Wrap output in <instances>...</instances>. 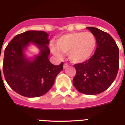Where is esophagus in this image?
Wrapping results in <instances>:
<instances>
[{
	"instance_id": "obj_1",
	"label": "esophagus",
	"mask_w": 125,
	"mask_h": 125,
	"mask_svg": "<svg viewBox=\"0 0 125 125\" xmlns=\"http://www.w3.org/2000/svg\"><path fill=\"white\" fill-rule=\"evenodd\" d=\"M68 64L67 63H64V66H63V68H68Z\"/></svg>"
}]
</instances>
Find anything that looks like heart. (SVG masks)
I'll return each instance as SVG.
<instances>
[{
  "label": "heart",
  "mask_w": 125,
  "mask_h": 125,
  "mask_svg": "<svg viewBox=\"0 0 125 125\" xmlns=\"http://www.w3.org/2000/svg\"><path fill=\"white\" fill-rule=\"evenodd\" d=\"M96 40L91 32H73L62 35L55 40V46H50L52 53L61 57L62 53H67L69 60L74 64L87 61L93 54Z\"/></svg>",
  "instance_id": "obj_1"
}]
</instances>
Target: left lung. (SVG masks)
<instances>
[{"mask_svg":"<svg viewBox=\"0 0 125 125\" xmlns=\"http://www.w3.org/2000/svg\"><path fill=\"white\" fill-rule=\"evenodd\" d=\"M96 40V49L87 61L74 65L76 75L73 80L75 87L85 94L104 92L114 82L119 70V48L107 32L87 27Z\"/></svg>","mask_w":125,"mask_h":125,"instance_id":"obj_1","label":"left lung"}]
</instances>
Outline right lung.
I'll return each mask as SVG.
<instances>
[{
    "label": "right lung",
    "mask_w": 125,
    "mask_h": 125,
    "mask_svg": "<svg viewBox=\"0 0 125 125\" xmlns=\"http://www.w3.org/2000/svg\"><path fill=\"white\" fill-rule=\"evenodd\" d=\"M49 41L45 32L29 31L15 36L6 46L2 67L4 78L10 87L20 95L29 98L44 95L63 69V62L55 66L48 59ZM31 42L40 50V54L33 60L24 54Z\"/></svg>",
    "instance_id": "obj_1"
}]
</instances>
